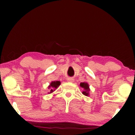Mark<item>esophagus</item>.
Returning <instances> with one entry per match:
<instances>
[{"label": "esophagus", "instance_id": "obj_1", "mask_svg": "<svg viewBox=\"0 0 135 135\" xmlns=\"http://www.w3.org/2000/svg\"><path fill=\"white\" fill-rule=\"evenodd\" d=\"M67 81L69 82H74V79L72 78V77H69V78L67 79Z\"/></svg>", "mask_w": 135, "mask_h": 135}]
</instances>
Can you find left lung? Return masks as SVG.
Returning <instances> with one entry per match:
<instances>
[{
	"instance_id": "1",
	"label": "left lung",
	"mask_w": 135,
	"mask_h": 135,
	"mask_svg": "<svg viewBox=\"0 0 135 135\" xmlns=\"http://www.w3.org/2000/svg\"><path fill=\"white\" fill-rule=\"evenodd\" d=\"M80 86L84 89V91H82L83 95L85 96H88V91H89L90 89H89V86H88V84L87 83L81 82L80 84Z\"/></svg>"
}]
</instances>
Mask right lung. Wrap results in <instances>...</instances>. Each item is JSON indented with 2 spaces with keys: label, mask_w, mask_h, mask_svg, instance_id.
Masks as SVG:
<instances>
[{
  "label": "right lung",
  "mask_w": 135,
  "mask_h": 135,
  "mask_svg": "<svg viewBox=\"0 0 135 135\" xmlns=\"http://www.w3.org/2000/svg\"><path fill=\"white\" fill-rule=\"evenodd\" d=\"M60 81H54V82H52L50 84V85L49 86V88H51V90H50V93H52L53 91V89H55V88H57V87L60 85Z\"/></svg>",
  "instance_id": "obj_1"
}]
</instances>
